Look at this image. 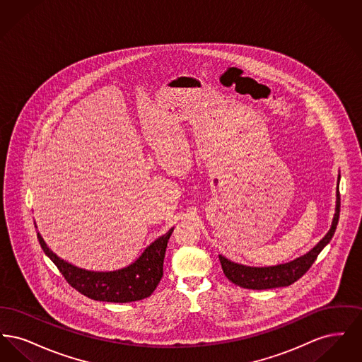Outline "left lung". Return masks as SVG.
<instances>
[{"label": "left lung", "instance_id": "obj_1", "mask_svg": "<svg viewBox=\"0 0 362 362\" xmlns=\"http://www.w3.org/2000/svg\"><path fill=\"white\" fill-rule=\"evenodd\" d=\"M338 183H339V179H338ZM339 211H341V195H339V189H338L337 191V209H335V216L332 220L331 229L328 230L327 235L317 243V245H315L310 250L308 254L294 259L289 263L270 266V267H248V266L233 263L220 255L218 258H220V263H221L225 276L240 288L255 289V291L273 289V288L292 285L310 270V266L313 264L317 255L332 239L337 225L339 221Z\"/></svg>", "mask_w": 362, "mask_h": 362}]
</instances>
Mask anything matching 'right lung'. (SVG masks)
<instances>
[{
  "label": "right lung",
  "mask_w": 362,
  "mask_h": 362,
  "mask_svg": "<svg viewBox=\"0 0 362 362\" xmlns=\"http://www.w3.org/2000/svg\"><path fill=\"white\" fill-rule=\"evenodd\" d=\"M171 228L153 241L130 266L108 273H96L78 269L52 254L37 233V240L45 254L52 259L59 273L77 292L96 301L132 303L149 297L163 276V263L167 244L173 235Z\"/></svg>",
  "instance_id": "1"
}]
</instances>
